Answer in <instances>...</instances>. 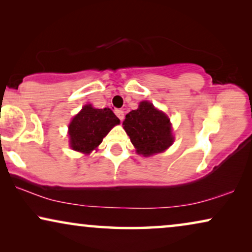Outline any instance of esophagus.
Returning <instances> with one entry per match:
<instances>
[{"instance_id":"obj_1","label":"esophagus","mask_w":252,"mask_h":252,"mask_svg":"<svg viewBox=\"0 0 252 252\" xmlns=\"http://www.w3.org/2000/svg\"><path fill=\"white\" fill-rule=\"evenodd\" d=\"M115 113L117 115V117H118V118L123 122V119H124V111H123V110L117 109L116 111H115Z\"/></svg>"}]
</instances>
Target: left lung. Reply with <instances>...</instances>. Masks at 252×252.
<instances>
[{
	"label": "left lung",
	"instance_id": "left-lung-1",
	"mask_svg": "<svg viewBox=\"0 0 252 252\" xmlns=\"http://www.w3.org/2000/svg\"><path fill=\"white\" fill-rule=\"evenodd\" d=\"M123 125L136 153L144 157L163 153L174 142L168 117L148 101L127 113Z\"/></svg>",
	"mask_w": 252,
	"mask_h": 252
}]
</instances>
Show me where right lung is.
Segmentation results:
<instances>
[{"label": "right lung", "instance_id": "1", "mask_svg": "<svg viewBox=\"0 0 252 252\" xmlns=\"http://www.w3.org/2000/svg\"><path fill=\"white\" fill-rule=\"evenodd\" d=\"M119 124L120 120L111 109H95L92 104L85 105L68 125L70 147L79 153L91 154L101 144L103 137Z\"/></svg>", "mask_w": 252, "mask_h": 252}]
</instances>
